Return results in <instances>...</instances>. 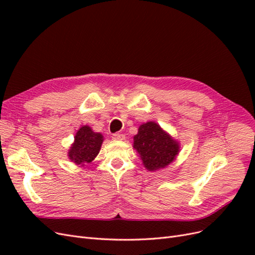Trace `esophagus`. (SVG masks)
<instances>
[{
  "mask_svg": "<svg viewBox=\"0 0 255 255\" xmlns=\"http://www.w3.org/2000/svg\"><path fill=\"white\" fill-rule=\"evenodd\" d=\"M112 137L115 140H123L126 138L125 134H122V133H115V134H113Z\"/></svg>",
  "mask_w": 255,
  "mask_h": 255,
  "instance_id": "1",
  "label": "esophagus"
}]
</instances>
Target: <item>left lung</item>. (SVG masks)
Wrapping results in <instances>:
<instances>
[{"instance_id": "1", "label": "left lung", "mask_w": 255, "mask_h": 255, "mask_svg": "<svg viewBox=\"0 0 255 255\" xmlns=\"http://www.w3.org/2000/svg\"><path fill=\"white\" fill-rule=\"evenodd\" d=\"M134 148L139 153L144 167L153 171L170 164L180 146L155 122H146L134 136Z\"/></svg>"}]
</instances>
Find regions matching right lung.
Returning <instances> with one entry per match:
<instances>
[{"instance_id":"add662e5","label":"right lung","mask_w":255,"mask_h":255,"mask_svg":"<svg viewBox=\"0 0 255 255\" xmlns=\"http://www.w3.org/2000/svg\"><path fill=\"white\" fill-rule=\"evenodd\" d=\"M103 142V136L95 133L89 127H82L74 137V143L69 150V157L73 163L84 165L90 163L98 155Z\"/></svg>"}]
</instances>
